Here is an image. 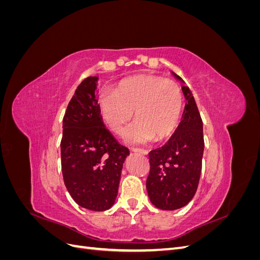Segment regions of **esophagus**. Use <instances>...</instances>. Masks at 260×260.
<instances>
[{"label":"esophagus","mask_w":260,"mask_h":260,"mask_svg":"<svg viewBox=\"0 0 260 260\" xmlns=\"http://www.w3.org/2000/svg\"><path fill=\"white\" fill-rule=\"evenodd\" d=\"M133 152H137V153H141L143 155H147L148 151H146V149H143V148H132Z\"/></svg>","instance_id":"1"}]
</instances>
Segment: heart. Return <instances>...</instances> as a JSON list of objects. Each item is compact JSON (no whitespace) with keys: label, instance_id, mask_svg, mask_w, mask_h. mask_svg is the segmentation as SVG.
Wrapping results in <instances>:
<instances>
[{"label":"heart","instance_id":"heart-1","mask_svg":"<svg viewBox=\"0 0 260 260\" xmlns=\"http://www.w3.org/2000/svg\"><path fill=\"white\" fill-rule=\"evenodd\" d=\"M99 109L107 127L121 136L133 117L137 121L124 139L133 144L164 140L175 131L182 111V94L170 79L151 75L124 78L113 91L99 98Z\"/></svg>","mask_w":260,"mask_h":260}]
</instances>
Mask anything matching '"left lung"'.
Returning <instances> with one entry per match:
<instances>
[{"label": "left lung", "mask_w": 260, "mask_h": 260, "mask_svg": "<svg viewBox=\"0 0 260 260\" xmlns=\"http://www.w3.org/2000/svg\"><path fill=\"white\" fill-rule=\"evenodd\" d=\"M182 92L185 106L178 128L166 144L148 153L146 190L153 205L164 210L181 208L193 199L202 171L203 121L190 89L183 85Z\"/></svg>", "instance_id": "obj_1"}]
</instances>
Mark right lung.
<instances>
[{"instance_id": "1", "label": "right lung", "mask_w": 260, "mask_h": 260, "mask_svg": "<svg viewBox=\"0 0 260 260\" xmlns=\"http://www.w3.org/2000/svg\"><path fill=\"white\" fill-rule=\"evenodd\" d=\"M98 79L85 78L69 101L62 118L60 158L64 183L73 200L83 208L104 211L114 205L129 149L103 123Z\"/></svg>"}]
</instances>
